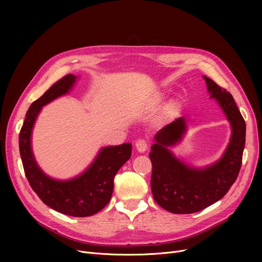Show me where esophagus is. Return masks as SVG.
<instances>
[{
  "label": "esophagus",
  "mask_w": 262,
  "mask_h": 262,
  "mask_svg": "<svg viewBox=\"0 0 262 262\" xmlns=\"http://www.w3.org/2000/svg\"><path fill=\"white\" fill-rule=\"evenodd\" d=\"M135 146L139 153H144L147 148V141L144 139H138L136 141Z\"/></svg>",
  "instance_id": "1"
}]
</instances>
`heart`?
I'll list each match as a JSON object with an SVG mask.
<instances>
[{"instance_id":"obj_1","label":"heart","mask_w":262,"mask_h":262,"mask_svg":"<svg viewBox=\"0 0 262 262\" xmlns=\"http://www.w3.org/2000/svg\"><path fill=\"white\" fill-rule=\"evenodd\" d=\"M163 99H164V96L162 95V94H158V95H156V98L154 99V101H153V103L154 104H160L162 101H163Z\"/></svg>"}]
</instances>
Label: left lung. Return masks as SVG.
<instances>
[{
    "instance_id": "8db88e82",
    "label": "left lung",
    "mask_w": 262,
    "mask_h": 262,
    "mask_svg": "<svg viewBox=\"0 0 262 262\" xmlns=\"http://www.w3.org/2000/svg\"><path fill=\"white\" fill-rule=\"evenodd\" d=\"M210 99H214L231 127L229 143L222 157L204 168H194L178 159L170 147L181 142L187 132V121L177 118L154 137L149 159L153 171L150 188L155 202L172 213H193L221 200L236 182L245 145V121L232 95L203 76Z\"/></svg>"
}]
</instances>
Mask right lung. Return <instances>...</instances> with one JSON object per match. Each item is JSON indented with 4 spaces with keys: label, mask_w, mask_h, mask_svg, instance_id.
Listing matches in <instances>:
<instances>
[{
    "label": "right lung",
    "mask_w": 262,
    "mask_h": 262,
    "mask_svg": "<svg viewBox=\"0 0 262 262\" xmlns=\"http://www.w3.org/2000/svg\"><path fill=\"white\" fill-rule=\"evenodd\" d=\"M76 79V75H66L31 105L19 135V149L27 181L39 199L60 213L84 217L99 212L109 203L114 177L130 158L132 144L102 147L84 172L68 181L55 180L40 169L32 149L36 119L43 106L70 92Z\"/></svg>",
    "instance_id": "add662e5"
}]
</instances>
